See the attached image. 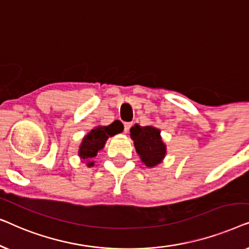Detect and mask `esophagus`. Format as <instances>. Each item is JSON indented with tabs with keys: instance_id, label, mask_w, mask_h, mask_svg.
<instances>
[{
	"instance_id": "34e87169",
	"label": "esophagus",
	"mask_w": 249,
	"mask_h": 249,
	"mask_svg": "<svg viewBox=\"0 0 249 249\" xmlns=\"http://www.w3.org/2000/svg\"><path fill=\"white\" fill-rule=\"evenodd\" d=\"M132 125V122H124V132H129V130H130Z\"/></svg>"
}]
</instances>
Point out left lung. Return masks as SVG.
<instances>
[{
    "label": "left lung",
    "instance_id": "1",
    "mask_svg": "<svg viewBox=\"0 0 249 249\" xmlns=\"http://www.w3.org/2000/svg\"><path fill=\"white\" fill-rule=\"evenodd\" d=\"M161 131L151 125L141 127L135 124L130 129V136L135 142L136 152L141 155L146 165L154 166L165 156V145L161 141Z\"/></svg>",
    "mask_w": 249,
    "mask_h": 249
}]
</instances>
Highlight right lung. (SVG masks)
Returning <instances> with one entry per match:
<instances>
[{
	"label": "right lung",
	"mask_w": 249,
	"mask_h": 249,
	"mask_svg": "<svg viewBox=\"0 0 249 249\" xmlns=\"http://www.w3.org/2000/svg\"><path fill=\"white\" fill-rule=\"evenodd\" d=\"M124 128L117 122L107 125V127H97L91 130L87 136H85L80 145L79 156L84 160H91L97 155V152L104 147L105 142L108 137L119 134ZM88 166H93L94 161H88Z\"/></svg>",
	"instance_id": "add662e5"
}]
</instances>
